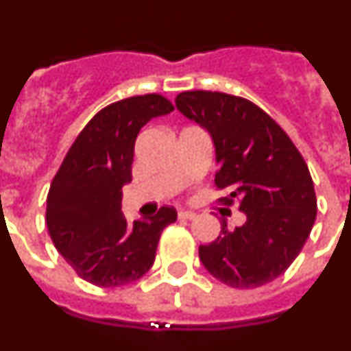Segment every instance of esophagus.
Here are the masks:
<instances>
[{"mask_svg":"<svg viewBox=\"0 0 351 351\" xmlns=\"http://www.w3.org/2000/svg\"><path fill=\"white\" fill-rule=\"evenodd\" d=\"M178 216H179V218H181V219H193L195 216H197V214L191 213V210H179Z\"/></svg>","mask_w":351,"mask_h":351,"instance_id":"esophagus-1","label":"esophagus"}]
</instances>
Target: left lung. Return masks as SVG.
Listing matches in <instances>:
<instances>
[{"mask_svg":"<svg viewBox=\"0 0 351 351\" xmlns=\"http://www.w3.org/2000/svg\"><path fill=\"white\" fill-rule=\"evenodd\" d=\"M182 116L210 135L223 202L246 214L230 232L198 247L204 267L232 288H256L283 274L308 241L316 197L308 165L281 126L246 98L184 91L176 98Z\"/></svg>","mask_w":351,"mask_h":351,"instance_id":"1","label":"left lung"}]
</instances>
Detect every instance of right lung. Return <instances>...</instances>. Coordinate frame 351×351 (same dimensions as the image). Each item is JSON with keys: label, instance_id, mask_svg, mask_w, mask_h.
<instances>
[{"label": "right lung", "instance_id": "right-lung-1", "mask_svg": "<svg viewBox=\"0 0 351 351\" xmlns=\"http://www.w3.org/2000/svg\"><path fill=\"white\" fill-rule=\"evenodd\" d=\"M173 105L160 95L132 96L101 108L71 144L47 195V228L56 250L89 283L116 288L153 267L160 235L178 219L173 207L128 225L121 210L132 182L135 138Z\"/></svg>", "mask_w": 351, "mask_h": 351}]
</instances>
